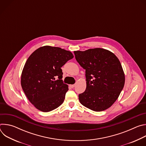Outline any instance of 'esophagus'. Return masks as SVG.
Here are the masks:
<instances>
[{
    "label": "esophagus",
    "instance_id": "esophagus-1",
    "mask_svg": "<svg viewBox=\"0 0 146 146\" xmlns=\"http://www.w3.org/2000/svg\"><path fill=\"white\" fill-rule=\"evenodd\" d=\"M70 87L72 88H73L74 87H75V85L74 84H72V85H70Z\"/></svg>",
    "mask_w": 146,
    "mask_h": 146
}]
</instances>
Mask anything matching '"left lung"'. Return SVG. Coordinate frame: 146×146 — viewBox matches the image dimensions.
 <instances>
[{"label":"left lung","mask_w":146,"mask_h":146,"mask_svg":"<svg viewBox=\"0 0 146 146\" xmlns=\"http://www.w3.org/2000/svg\"><path fill=\"white\" fill-rule=\"evenodd\" d=\"M86 70L87 87L79 94L81 105L95 111L105 110L118 98L125 84V74L118 58L109 50L96 48L74 51Z\"/></svg>","instance_id":"8db88e82"}]
</instances>
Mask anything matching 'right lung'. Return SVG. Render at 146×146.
I'll list each match as a JSON object with an SVG mask.
<instances>
[{
	"label": "right lung",
	"instance_id": "1",
	"mask_svg": "<svg viewBox=\"0 0 146 146\" xmlns=\"http://www.w3.org/2000/svg\"><path fill=\"white\" fill-rule=\"evenodd\" d=\"M73 57L70 51L48 46L38 48L29 56L23 70L21 84L36 109L48 112L64 102L69 89L62 80L61 68Z\"/></svg>",
	"mask_w": 146,
	"mask_h": 146
}]
</instances>
